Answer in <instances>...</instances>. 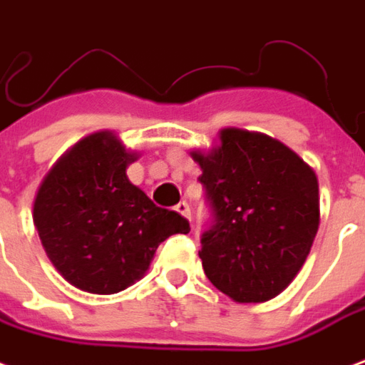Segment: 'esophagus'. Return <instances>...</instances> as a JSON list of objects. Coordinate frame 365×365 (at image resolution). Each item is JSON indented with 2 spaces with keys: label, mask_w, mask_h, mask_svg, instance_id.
Listing matches in <instances>:
<instances>
[{
  "label": "esophagus",
  "mask_w": 365,
  "mask_h": 365,
  "mask_svg": "<svg viewBox=\"0 0 365 365\" xmlns=\"http://www.w3.org/2000/svg\"><path fill=\"white\" fill-rule=\"evenodd\" d=\"M175 210H178L180 215H183L185 218H191V209H190V205L185 203V201H180V203L175 205Z\"/></svg>",
  "instance_id": "obj_1"
}]
</instances>
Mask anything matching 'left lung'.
<instances>
[{
  "label": "left lung",
  "instance_id": "obj_1",
  "mask_svg": "<svg viewBox=\"0 0 365 365\" xmlns=\"http://www.w3.org/2000/svg\"><path fill=\"white\" fill-rule=\"evenodd\" d=\"M193 160L212 212L199 251L207 279L242 304L274 298L319 228L317 175L286 145L244 129H222L220 145Z\"/></svg>",
  "mask_w": 365,
  "mask_h": 365
}]
</instances>
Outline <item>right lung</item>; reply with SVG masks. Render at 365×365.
<instances>
[{
	"mask_svg": "<svg viewBox=\"0 0 365 365\" xmlns=\"http://www.w3.org/2000/svg\"><path fill=\"white\" fill-rule=\"evenodd\" d=\"M135 156L118 137H85L56 162L34 199V226L67 282L91 294H115L141 279L156 247L190 222L156 207L125 168Z\"/></svg>",
	"mask_w": 365,
	"mask_h": 365,
	"instance_id": "1",
	"label": "right lung"
}]
</instances>
